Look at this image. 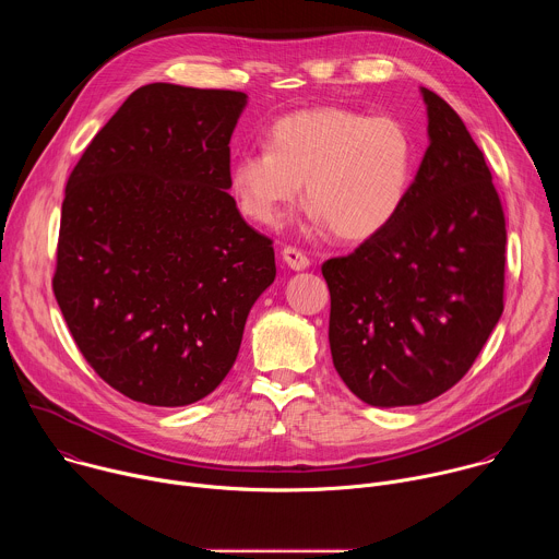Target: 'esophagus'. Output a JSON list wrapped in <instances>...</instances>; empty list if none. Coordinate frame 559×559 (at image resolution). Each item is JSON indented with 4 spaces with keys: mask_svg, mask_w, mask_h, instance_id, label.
Listing matches in <instances>:
<instances>
[{
    "mask_svg": "<svg viewBox=\"0 0 559 559\" xmlns=\"http://www.w3.org/2000/svg\"><path fill=\"white\" fill-rule=\"evenodd\" d=\"M283 261L287 263V267H292V270H296V272L309 267L307 254L300 252L298 248H285V250H283Z\"/></svg>",
    "mask_w": 559,
    "mask_h": 559,
    "instance_id": "esophagus-1",
    "label": "esophagus"
}]
</instances>
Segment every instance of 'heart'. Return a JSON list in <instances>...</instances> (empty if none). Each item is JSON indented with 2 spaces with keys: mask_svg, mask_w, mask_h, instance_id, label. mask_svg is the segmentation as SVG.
I'll list each match as a JSON object with an SVG mask.
<instances>
[{
  "mask_svg": "<svg viewBox=\"0 0 559 559\" xmlns=\"http://www.w3.org/2000/svg\"><path fill=\"white\" fill-rule=\"evenodd\" d=\"M414 168L416 147L403 121L328 106L281 117L267 147L234 158L229 188L248 218L276 227L305 183L316 225L365 241L401 214Z\"/></svg>",
  "mask_w": 559,
  "mask_h": 559,
  "instance_id": "obj_1",
  "label": "heart"
}]
</instances>
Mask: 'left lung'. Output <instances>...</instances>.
<instances>
[{
  "label": "left lung",
  "mask_w": 559,
  "mask_h": 559,
  "mask_svg": "<svg viewBox=\"0 0 559 559\" xmlns=\"http://www.w3.org/2000/svg\"><path fill=\"white\" fill-rule=\"evenodd\" d=\"M429 147L389 227L323 263L338 376L371 407L451 389L504 309L507 227L483 150L457 112L420 88Z\"/></svg>",
  "instance_id": "8db88e82"
}]
</instances>
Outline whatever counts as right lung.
I'll list each match as a JSON object with an SVG mask.
<instances>
[{"label": "right lung", "instance_id": "obj_1", "mask_svg": "<svg viewBox=\"0 0 559 559\" xmlns=\"http://www.w3.org/2000/svg\"><path fill=\"white\" fill-rule=\"evenodd\" d=\"M246 104L141 86L68 177L55 298L79 352L130 401L183 407L212 393L276 278L272 241L227 192Z\"/></svg>", "mask_w": 559, "mask_h": 559}]
</instances>
